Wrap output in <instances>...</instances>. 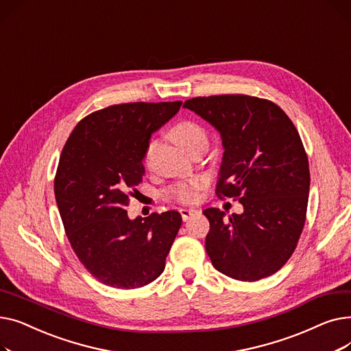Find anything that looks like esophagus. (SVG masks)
Listing matches in <instances>:
<instances>
[{"label": "esophagus", "mask_w": 351, "mask_h": 351, "mask_svg": "<svg viewBox=\"0 0 351 351\" xmlns=\"http://www.w3.org/2000/svg\"><path fill=\"white\" fill-rule=\"evenodd\" d=\"M179 212H180V215H182L183 222H186V220H189L193 215H196V213H197V210H196V209H180Z\"/></svg>", "instance_id": "34e87169"}]
</instances>
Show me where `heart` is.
Masks as SVG:
<instances>
[{
    "instance_id": "heart-1",
    "label": "heart",
    "mask_w": 351,
    "mask_h": 351,
    "mask_svg": "<svg viewBox=\"0 0 351 351\" xmlns=\"http://www.w3.org/2000/svg\"><path fill=\"white\" fill-rule=\"evenodd\" d=\"M169 138L186 154L192 155L197 151H206L209 145V138L205 128L195 121H180L171 128ZM158 147V141L152 139L146 146L145 165H149L152 156ZM204 188V183L200 180L192 182H179L166 189V199L178 202V204H193L197 199L199 191Z\"/></svg>"
}]
</instances>
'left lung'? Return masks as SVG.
I'll list each match as a JSON object with an SVG mask.
<instances>
[{"instance_id": "1", "label": "left lung", "mask_w": 351, "mask_h": 351, "mask_svg": "<svg viewBox=\"0 0 351 351\" xmlns=\"http://www.w3.org/2000/svg\"><path fill=\"white\" fill-rule=\"evenodd\" d=\"M183 106L222 136L216 195L243 205L241 215L204 210L212 265L236 280L267 278L290 259L306 222L310 171L298 129L280 106L257 97H197Z\"/></svg>"}]
</instances>
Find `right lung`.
<instances>
[{
  "label": "right lung",
  "mask_w": 351,
  "mask_h": 351,
  "mask_svg": "<svg viewBox=\"0 0 351 351\" xmlns=\"http://www.w3.org/2000/svg\"><path fill=\"white\" fill-rule=\"evenodd\" d=\"M182 102H128L95 110L73 128L53 179L72 250L101 283L136 289L158 279L182 225L176 210L128 217L145 173L151 135Z\"/></svg>",
  "instance_id": "obj_1"
}]
</instances>
